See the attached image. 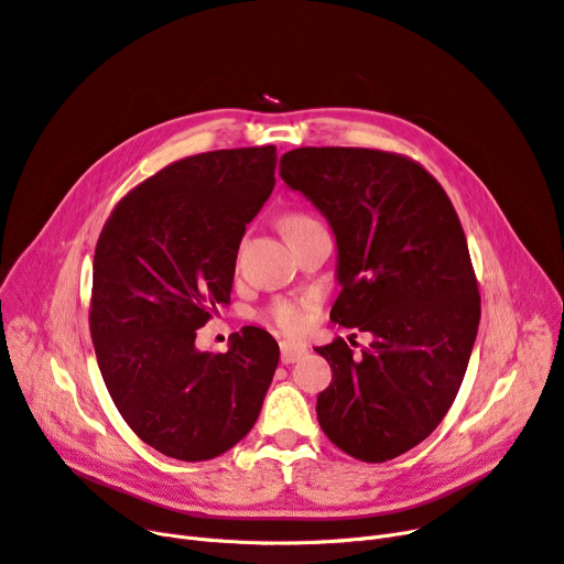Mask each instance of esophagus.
Listing matches in <instances>:
<instances>
[{
	"instance_id": "34e87169",
	"label": "esophagus",
	"mask_w": 564,
	"mask_h": 564,
	"mask_svg": "<svg viewBox=\"0 0 564 564\" xmlns=\"http://www.w3.org/2000/svg\"><path fill=\"white\" fill-rule=\"evenodd\" d=\"M280 349H282V364H286V366L296 364V360L307 356V347L301 343H282Z\"/></svg>"
}]
</instances>
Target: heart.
I'll return each mask as SVG.
<instances>
[{
    "instance_id": "obj_1",
    "label": "heart",
    "mask_w": 564,
    "mask_h": 564,
    "mask_svg": "<svg viewBox=\"0 0 564 564\" xmlns=\"http://www.w3.org/2000/svg\"><path fill=\"white\" fill-rule=\"evenodd\" d=\"M312 219L305 215H289L282 221V229L286 236L296 234L299 229L307 227ZM268 319L273 322L278 328H282L284 333H299L305 328L307 324V305L303 303H294V301H278L270 305L268 310Z\"/></svg>"
}]
</instances>
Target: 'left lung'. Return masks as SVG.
Instances as JSON below:
<instances>
[{"instance_id":"8db88e82","label":"left lung","mask_w":564,"mask_h":564,"mask_svg":"<svg viewBox=\"0 0 564 564\" xmlns=\"http://www.w3.org/2000/svg\"><path fill=\"white\" fill-rule=\"evenodd\" d=\"M280 175L335 236L330 319L372 335L358 356L343 337L317 347L333 370L319 425L358 460H391L440 425L477 340L481 299L460 219L437 180L402 154L299 148Z\"/></svg>"}]
</instances>
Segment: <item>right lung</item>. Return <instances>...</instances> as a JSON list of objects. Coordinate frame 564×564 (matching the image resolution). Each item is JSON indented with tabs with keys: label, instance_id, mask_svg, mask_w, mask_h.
I'll use <instances>...</instances> for the list:
<instances>
[{
	"label": "right lung",
	"instance_id": "1",
	"mask_svg": "<svg viewBox=\"0 0 564 564\" xmlns=\"http://www.w3.org/2000/svg\"><path fill=\"white\" fill-rule=\"evenodd\" d=\"M275 145L187 156L131 189L95 252L89 330L106 389L145 444L175 460L229 452L259 419L280 347L263 328L227 354L196 330L231 301L245 227L275 187Z\"/></svg>",
	"mask_w": 564,
	"mask_h": 564
}]
</instances>
